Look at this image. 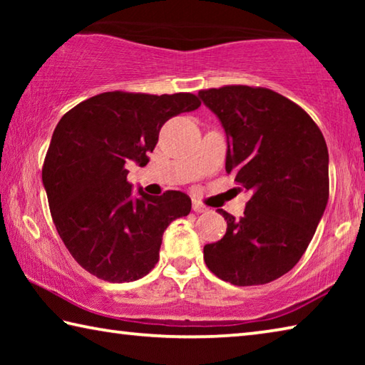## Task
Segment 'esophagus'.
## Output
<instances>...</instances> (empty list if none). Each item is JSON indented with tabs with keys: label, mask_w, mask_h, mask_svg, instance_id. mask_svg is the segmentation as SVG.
Here are the masks:
<instances>
[{
	"label": "esophagus",
	"mask_w": 365,
	"mask_h": 365,
	"mask_svg": "<svg viewBox=\"0 0 365 365\" xmlns=\"http://www.w3.org/2000/svg\"><path fill=\"white\" fill-rule=\"evenodd\" d=\"M191 207H193V211L195 212H197V214H201V212H207V207L202 205V202H200V201H196V200H193V205H191Z\"/></svg>",
	"instance_id": "34e87169"
}]
</instances>
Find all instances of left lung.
<instances>
[{"mask_svg": "<svg viewBox=\"0 0 365 365\" xmlns=\"http://www.w3.org/2000/svg\"><path fill=\"white\" fill-rule=\"evenodd\" d=\"M197 96L227 135V174L248 190L243 217L219 209L227 232L205 246L207 269L237 287L264 285L292 270L329 201V150L304 109L262 86L225 85Z\"/></svg>", "mask_w": 365, "mask_h": 365, "instance_id": "obj_1", "label": "left lung"}]
</instances>
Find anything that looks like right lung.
Segmentation results:
<instances>
[{
	"mask_svg": "<svg viewBox=\"0 0 365 365\" xmlns=\"http://www.w3.org/2000/svg\"><path fill=\"white\" fill-rule=\"evenodd\" d=\"M201 106L193 93L106 91L77 104L54 128L45 163L49 211L72 257L98 279L138 280L159 261L163 233L191 211V200L169 190L132 195L125 164H148L160 127Z\"/></svg>",
	"mask_w": 365,
	"mask_h": 365,
	"instance_id": "add662e5",
	"label": "right lung"
}]
</instances>
